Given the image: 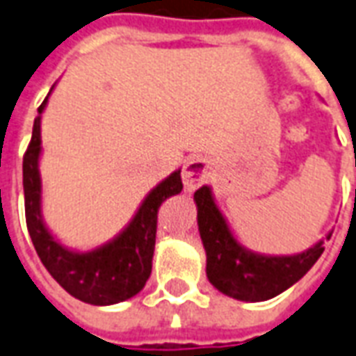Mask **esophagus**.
Returning <instances> with one entry per match:
<instances>
[{"instance_id": "1", "label": "esophagus", "mask_w": 356, "mask_h": 356, "mask_svg": "<svg viewBox=\"0 0 356 356\" xmlns=\"http://www.w3.org/2000/svg\"><path fill=\"white\" fill-rule=\"evenodd\" d=\"M208 167L207 163L202 161V159H191L188 161V165L184 167L181 170V180H184V189L191 193L197 188H200L204 181L208 180Z\"/></svg>"}]
</instances>
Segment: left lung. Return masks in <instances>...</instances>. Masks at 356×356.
Instances as JSON below:
<instances>
[{
  "label": "left lung",
  "instance_id": "8db88e82",
  "mask_svg": "<svg viewBox=\"0 0 356 356\" xmlns=\"http://www.w3.org/2000/svg\"><path fill=\"white\" fill-rule=\"evenodd\" d=\"M193 199L200 240L207 251L208 282L234 300L263 302L287 291L317 263L325 242L332 236V231H328L325 238L293 255L259 253L234 236L210 186L197 189Z\"/></svg>",
  "mask_w": 356,
  "mask_h": 356
}]
</instances>
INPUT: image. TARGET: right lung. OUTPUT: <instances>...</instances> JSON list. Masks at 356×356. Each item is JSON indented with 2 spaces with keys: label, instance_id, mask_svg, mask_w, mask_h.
<instances>
[{
  "label": "right lung",
  "instance_id": "obj_1",
  "mask_svg": "<svg viewBox=\"0 0 356 356\" xmlns=\"http://www.w3.org/2000/svg\"><path fill=\"white\" fill-rule=\"evenodd\" d=\"M39 106L33 133L24 156V202L31 242L44 268L74 298L93 306H112L138 295L152 274L156 248L157 212L159 207L181 191L180 168L152 189L138 204L129 223L114 238L92 250H74L61 242L48 229L42 216V180L39 163L42 156L41 118L48 97Z\"/></svg>",
  "mask_w": 356,
  "mask_h": 356
}]
</instances>
